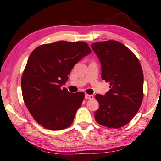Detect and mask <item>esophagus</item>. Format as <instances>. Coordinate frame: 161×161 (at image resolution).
I'll list each match as a JSON object with an SVG mask.
<instances>
[{
  "label": "esophagus",
  "mask_w": 161,
  "mask_h": 161,
  "mask_svg": "<svg viewBox=\"0 0 161 161\" xmlns=\"http://www.w3.org/2000/svg\"><path fill=\"white\" fill-rule=\"evenodd\" d=\"M85 97L86 99H92L94 98V96L92 95V94H86L85 96Z\"/></svg>",
  "instance_id": "34e87169"
}]
</instances>
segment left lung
Returning <instances> with one entry per match:
<instances>
[{"label":"left lung","instance_id":"1","mask_svg":"<svg viewBox=\"0 0 161 161\" xmlns=\"http://www.w3.org/2000/svg\"><path fill=\"white\" fill-rule=\"evenodd\" d=\"M103 80L109 82L104 95L96 94L99 108L94 118L101 125L119 128L133 118L143 97V73L136 55L122 43L110 40L94 43Z\"/></svg>","mask_w":161,"mask_h":161}]
</instances>
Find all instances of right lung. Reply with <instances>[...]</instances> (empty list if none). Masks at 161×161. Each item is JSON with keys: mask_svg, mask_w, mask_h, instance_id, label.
Masks as SVG:
<instances>
[{"mask_svg": "<svg viewBox=\"0 0 161 161\" xmlns=\"http://www.w3.org/2000/svg\"><path fill=\"white\" fill-rule=\"evenodd\" d=\"M90 53L85 42L64 41L39 46L31 53L21 90L25 104L40 125L61 130L72 123L85 94L62 87L74 66Z\"/></svg>", "mask_w": 161, "mask_h": 161, "instance_id": "add662e5", "label": "right lung"}]
</instances>
